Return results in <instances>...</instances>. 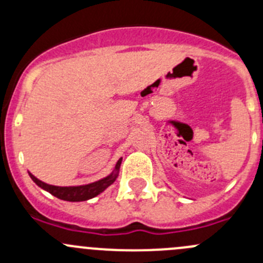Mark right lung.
Here are the masks:
<instances>
[{"label": "right lung", "mask_w": 263, "mask_h": 263, "mask_svg": "<svg viewBox=\"0 0 263 263\" xmlns=\"http://www.w3.org/2000/svg\"><path fill=\"white\" fill-rule=\"evenodd\" d=\"M121 163H122V158L117 161L115 171H113L109 176L105 177V178L100 179V181H97L94 183H90V184L75 185V187H58V185L47 184V183L39 181V179L36 178V177H34L31 173H29V176H30V178L33 179L34 182H35V184H38L39 187L46 190L47 192H49L50 195H53L54 197L60 198V200H63V201L80 202V201L90 200V198L100 195L105 188L109 187V185L116 181L117 177H118Z\"/></svg>", "instance_id": "right-lung-1"}]
</instances>
